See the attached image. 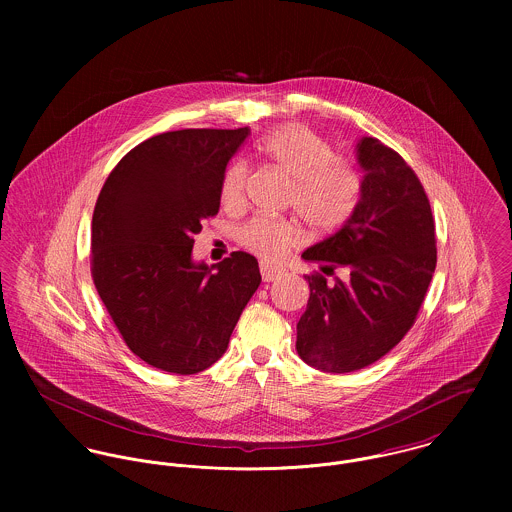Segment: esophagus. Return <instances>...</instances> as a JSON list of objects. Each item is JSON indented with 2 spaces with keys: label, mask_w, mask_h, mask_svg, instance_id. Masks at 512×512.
I'll list each match as a JSON object with an SVG mask.
<instances>
[{
  "label": "esophagus",
  "mask_w": 512,
  "mask_h": 512,
  "mask_svg": "<svg viewBox=\"0 0 512 512\" xmlns=\"http://www.w3.org/2000/svg\"><path fill=\"white\" fill-rule=\"evenodd\" d=\"M260 272H262V280H264V282H274V280L282 274L280 268H274V266H270V264H266V262L260 264Z\"/></svg>",
  "instance_id": "esophagus-1"
}]
</instances>
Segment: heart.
I'll return each instance as SVG.
<instances>
[{
	"label": "heart",
	"mask_w": 512,
	"mask_h": 512,
	"mask_svg": "<svg viewBox=\"0 0 512 512\" xmlns=\"http://www.w3.org/2000/svg\"><path fill=\"white\" fill-rule=\"evenodd\" d=\"M260 149L292 181L293 209L307 226L331 232L351 219L361 199V175L337 159L327 140L303 126H284L270 132ZM246 175L244 163L230 165L222 181L224 205L242 201ZM297 240V228L286 220L254 219L240 230V242L264 258H280Z\"/></svg>",
	"instance_id": "b5f03b06"
}]
</instances>
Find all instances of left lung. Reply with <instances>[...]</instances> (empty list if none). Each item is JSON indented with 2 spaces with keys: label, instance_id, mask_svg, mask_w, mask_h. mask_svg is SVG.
<instances>
[{
  "label": "left lung",
  "instance_id": "8db88e82",
  "mask_svg": "<svg viewBox=\"0 0 512 512\" xmlns=\"http://www.w3.org/2000/svg\"><path fill=\"white\" fill-rule=\"evenodd\" d=\"M355 149L363 171L355 213L301 254L323 273L348 272L333 285L319 272L307 276L311 293L297 321L301 361L333 374L372 365L402 341L438 260L430 201L416 173L376 138H361Z\"/></svg>",
  "mask_w": 512,
  "mask_h": 512
}]
</instances>
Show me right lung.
I'll return each mask as SVG.
<instances>
[{
  "mask_svg": "<svg viewBox=\"0 0 512 512\" xmlns=\"http://www.w3.org/2000/svg\"><path fill=\"white\" fill-rule=\"evenodd\" d=\"M238 130H177L126 153L92 215V278L134 355L173 374H197L224 355L258 290V260L232 252L193 260V236L219 213L226 163L248 138Z\"/></svg>",
  "mask_w": 512,
  "mask_h": 512,
  "instance_id": "add662e5",
  "label": "right lung"
}]
</instances>
